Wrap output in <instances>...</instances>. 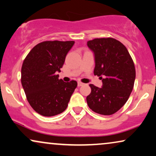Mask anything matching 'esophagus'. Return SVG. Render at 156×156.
<instances>
[{
  "label": "esophagus",
  "mask_w": 156,
  "mask_h": 156,
  "mask_svg": "<svg viewBox=\"0 0 156 156\" xmlns=\"http://www.w3.org/2000/svg\"><path fill=\"white\" fill-rule=\"evenodd\" d=\"M83 85H84V83H83L82 82H80V81H78V86H79V87H80V86H83Z\"/></svg>",
  "instance_id": "34e87169"
}]
</instances>
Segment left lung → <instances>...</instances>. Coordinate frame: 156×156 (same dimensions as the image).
<instances>
[{"instance_id":"left-lung-1","label":"left lung","mask_w":156,"mask_h":156,"mask_svg":"<svg viewBox=\"0 0 156 156\" xmlns=\"http://www.w3.org/2000/svg\"><path fill=\"white\" fill-rule=\"evenodd\" d=\"M94 52V73L102 80V87L90 84L91 92L86 97L92 111L111 115L125 105L133 89L135 68L127 49L113 38H97L87 42Z\"/></svg>"}]
</instances>
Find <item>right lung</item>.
I'll return each mask as SVG.
<instances>
[{"label": "right lung", "instance_id": "1", "mask_svg": "<svg viewBox=\"0 0 156 156\" xmlns=\"http://www.w3.org/2000/svg\"><path fill=\"white\" fill-rule=\"evenodd\" d=\"M74 41H45L33 47L23 62L21 84L35 112L52 117L63 112L77 87L76 80L59 79L68 52Z\"/></svg>", "mask_w": 156, "mask_h": 156}]
</instances>
